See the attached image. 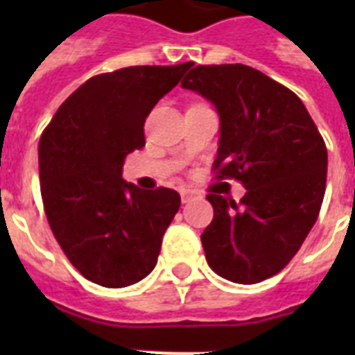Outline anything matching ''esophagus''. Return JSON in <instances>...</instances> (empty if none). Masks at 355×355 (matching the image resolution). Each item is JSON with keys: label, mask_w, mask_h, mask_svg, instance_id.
Here are the masks:
<instances>
[{"label": "esophagus", "mask_w": 355, "mask_h": 355, "mask_svg": "<svg viewBox=\"0 0 355 355\" xmlns=\"http://www.w3.org/2000/svg\"><path fill=\"white\" fill-rule=\"evenodd\" d=\"M195 191L193 189H180V199H182V202L186 205V202H189V200L193 199L195 197Z\"/></svg>", "instance_id": "obj_1"}]
</instances>
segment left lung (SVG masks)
Wrapping results in <instances>:
<instances>
[{"label": "left lung", "mask_w": 355, "mask_h": 355, "mask_svg": "<svg viewBox=\"0 0 355 355\" xmlns=\"http://www.w3.org/2000/svg\"><path fill=\"white\" fill-rule=\"evenodd\" d=\"M182 88L219 114L217 178L241 180L239 205L210 193L214 219L200 236L214 272L258 284L286 267L319 217L328 153L304 103L245 64L197 66Z\"/></svg>", "instance_id": "obj_1"}]
</instances>
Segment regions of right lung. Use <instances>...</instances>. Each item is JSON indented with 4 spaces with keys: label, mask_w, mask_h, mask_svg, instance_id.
I'll return each instance as SVG.
<instances>
[{
    "label": "right lung",
    "mask_w": 355,
    "mask_h": 355,
    "mask_svg": "<svg viewBox=\"0 0 355 355\" xmlns=\"http://www.w3.org/2000/svg\"><path fill=\"white\" fill-rule=\"evenodd\" d=\"M191 64L96 75L60 105L42 134L47 221L71 265L94 284L127 287L155 269L180 195L123 180V162L144 147L145 118Z\"/></svg>",
    "instance_id": "add662e5"
}]
</instances>
